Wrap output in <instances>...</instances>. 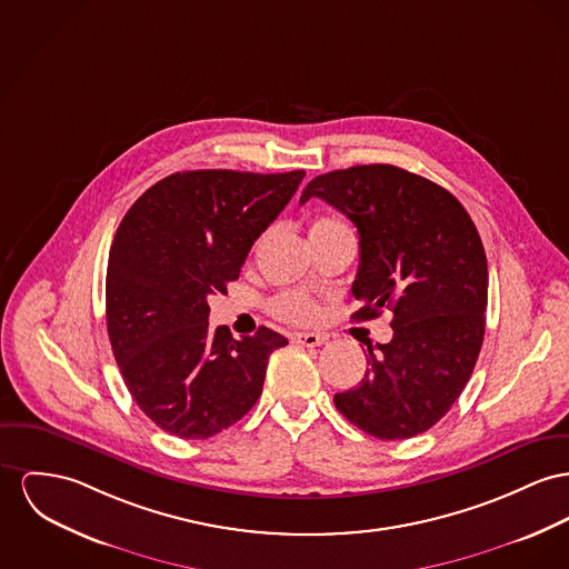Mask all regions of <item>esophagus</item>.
<instances>
[{
	"label": "esophagus",
	"instance_id": "obj_1",
	"mask_svg": "<svg viewBox=\"0 0 569 569\" xmlns=\"http://www.w3.org/2000/svg\"><path fill=\"white\" fill-rule=\"evenodd\" d=\"M293 342L303 345V347H321L328 342V337L317 335V332H300V335H293Z\"/></svg>",
	"mask_w": 569,
	"mask_h": 569
}]
</instances>
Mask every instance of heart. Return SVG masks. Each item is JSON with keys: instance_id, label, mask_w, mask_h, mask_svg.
Returning <instances> with one entry per match:
<instances>
[{"instance_id": "obj_1", "label": "heart", "mask_w": 569, "mask_h": 569, "mask_svg": "<svg viewBox=\"0 0 569 569\" xmlns=\"http://www.w3.org/2000/svg\"><path fill=\"white\" fill-rule=\"evenodd\" d=\"M345 228L347 227L337 218L319 216V218H315L310 222L308 234H310V239H317V237H323V234H330V232H337V230H345ZM271 310L282 321H289V323H310L317 317L319 306H317L312 298H308L306 293L289 291V293L278 296L271 302Z\"/></svg>"}]
</instances>
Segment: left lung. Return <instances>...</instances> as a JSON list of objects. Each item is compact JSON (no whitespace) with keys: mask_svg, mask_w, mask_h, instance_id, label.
Instances as JSON below:
<instances>
[{"mask_svg":"<svg viewBox=\"0 0 569 569\" xmlns=\"http://www.w3.org/2000/svg\"><path fill=\"white\" fill-rule=\"evenodd\" d=\"M321 198L360 234L353 321L392 312V341L373 349L360 386L337 392L342 417L379 440H406L445 417L472 376L486 335L488 259L451 191L388 163L315 177Z\"/></svg>","mask_w":569,"mask_h":569,"instance_id":"obj_1","label":"left lung"}]
</instances>
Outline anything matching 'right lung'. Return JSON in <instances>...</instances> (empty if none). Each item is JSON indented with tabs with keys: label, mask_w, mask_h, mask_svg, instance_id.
Listing matches in <instances>:
<instances>
[{
	"label": "right lung",
	"mask_w": 569,
	"mask_h": 569,
	"mask_svg": "<svg viewBox=\"0 0 569 569\" xmlns=\"http://www.w3.org/2000/svg\"><path fill=\"white\" fill-rule=\"evenodd\" d=\"M303 174L174 172L124 213L108 261V335L133 401L163 431L211 438L261 397L269 356L287 339L266 326L241 341L224 326L213 332L207 298L239 278Z\"/></svg>",
	"instance_id": "right-lung-1"
}]
</instances>
